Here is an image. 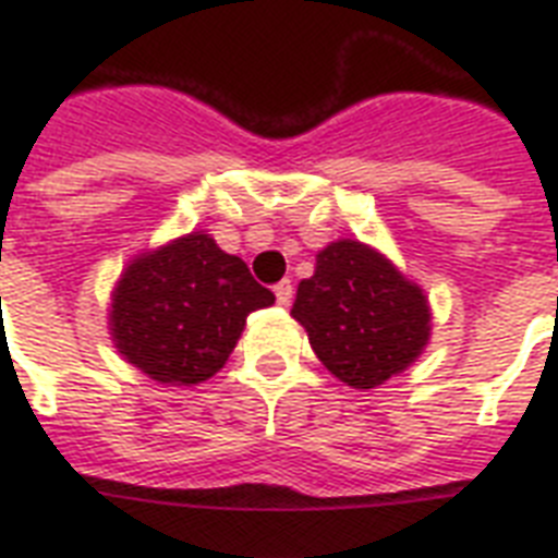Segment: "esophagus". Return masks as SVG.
I'll return each instance as SVG.
<instances>
[{
    "mask_svg": "<svg viewBox=\"0 0 558 558\" xmlns=\"http://www.w3.org/2000/svg\"><path fill=\"white\" fill-rule=\"evenodd\" d=\"M275 298H278V304L287 306L292 301V280H280L275 283Z\"/></svg>",
    "mask_w": 558,
    "mask_h": 558,
    "instance_id": "esophagus-1",
    "label": "esophagus"
}]
</instances>
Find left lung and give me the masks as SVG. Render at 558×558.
Returning a JSON list of instances; mask_svg holds the SVG:
<instances>
[{"instance_id":"left-lung-1","label":"left lung","mask_w":558,"mask_h":558,"mask_svg":"<svg viewBox=\"0 0 558 558\" xmlns=\"http://www.w3.org/2000/svg\"><path fill=\"white\" fill-rule=\"evenodd\" d=\"M292 315L324 367L353 388H376L405 371L425 348L432 318L423 289L356 240H339L315 257Z\"/></svg>"}]
</instances>
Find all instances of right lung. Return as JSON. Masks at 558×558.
Listing matches in <instances>:
<instances>
[{
  "label": "right lung",
  "instance_id": "obj_1",
  "mask_svg": "<svg viewBox=\"0 0 558 558\" xmlns=\"http://www.w3.org/2000/svg\"><path fill=\"white\" fill-rule=\"evenodd\" d=\"M271 304V289L240 257L193 231L126 266L109 322L130 365L159 381L196 385L226 365L248 313Z\"/></svg>",
  "mask_w": 558,
  "mask_h": 558
}]
</instances>
